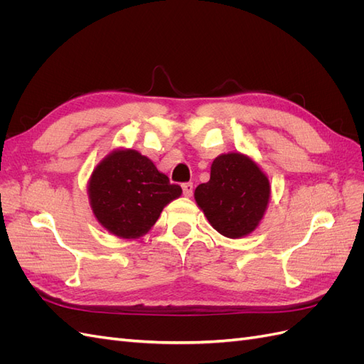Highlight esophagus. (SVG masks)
Returning a JSON list of instances; mask_svg holds the SVG:
<instances>
[{"instance_id":"1","label":"esophagus","mask_w":364,"mask_h":364,"mask_svg":"<svg viewBox=\"0 0 364 364\" xmlns=\"http://www.w3.org/2000/svg\"><path fill=\"white\" fill-rule=\"evenodd\" d=\"M182 190H183V194L186 197H190L193 194V182H185L182 183Z\"/></svg>"}]
</instances>
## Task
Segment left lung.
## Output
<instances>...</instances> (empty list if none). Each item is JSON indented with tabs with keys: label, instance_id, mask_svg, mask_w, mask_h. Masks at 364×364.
<instances>
[{
	"label": "left lung",
	"instance_id": "obj_1",
	"mask_svg": "<svg viewBox=\"0 0 364 364\" xmlns=\"http://www.w3.org/2000/svg\"><path fill=\"white\" fill-rule=\"evenodd\" d=\"M270 183L257 162L243 153L214 159L211 178L194 191V199L211 226L228 238L246 237L266 213Z\"/></svg>",
	"mask_w": 364,
	"mask_h": 364
}]
</instances>
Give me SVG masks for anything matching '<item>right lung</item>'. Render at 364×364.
<instances>
[{"mask_svg": "<svg viewBox=\"0 0 364 364\" xmlns=\"http://www.w3.org/2000/svg\"><path fill=\"white\" fill-rule=\"evenodd\" d=\"M87 194L92 213L119 238H138L156 223L164 206L182 194L147 156L119 149L94 168Z\"/></svg>", "mask_w": 364, "mask_h": 364, "instance_id": "add662e5", "label": "right lung"}]
</instances>
